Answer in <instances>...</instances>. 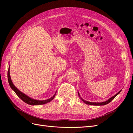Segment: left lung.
<instances>
[{"label":"left lung","mask_w":133,"mask_h":133,"mask_svg":"<svg viewBox=\"0 0 133 133\" xmlns=\"http://www.w3.org/2000/svg\"><path fill=\"white\" fill-rule=\"evenodd\" d=\"M121 91H122V90H120L118 93H116L115 95H114V96H112V97H111L110 98H109V99L108 100H107V101H105V102H102V103H94V102H88V101H86V100H83L81 97H80V94H79V92H78V95H79V97H80V99H81L82 101L84 103H85V104H89V105H106V104H108V103H109L112 100H113L116 96H117L120 92H121Z\"/></svg>","instance_id":"left-lung-1"}]
</instances>
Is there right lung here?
Listing matches in <instances>:
<instances>
[{
	"mask_svg": "<svg viewBox=\"0 0 133 133\" xmlns=\"http://www.w3.org/2000/svg\"><path fill=\"white\" fill-rule=\"evenodd\" d=\"M8 82H9V85H10V88L14 91V92H15L16 94L18 95V97L21 98L24 102L26 103V104H29V105H43V104L49 103L54 99V98L55 97V94H56V92H55V94L53 95V97H51V98L48 99H46V100H35V99H33L30 98L29 96H28L26 95H25V94L23 93L22 91H20L19 89H18L17 88L14 86L13 82H12V81H11L10 76L9 67L8 71Z\"/></svg>",
	"mask_w": 133,
	"mask_h": 133,
	"instance_id": "1",
	"label": "right lung"
}]
</instances>
